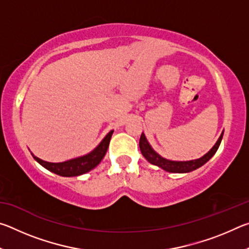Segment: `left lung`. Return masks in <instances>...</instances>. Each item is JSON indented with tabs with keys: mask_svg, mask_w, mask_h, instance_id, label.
<instances>
[{
	"mask_svg": "<svg viewBox=\"0 0 249 249\" xmlns=\"http://www.w3.org/2000/svg\"><path fill=\"white\" fill-rule=\"evenodd\" d=\"M223 138V133L216 142V144L213 146L208 154L204 155L203 157L196 160H190V161H171V160L165 159L156 153V151L151 148L150 145L147 142L144 133H142L140 138V148L144 157L148 160L150 163L156 165L161 168V169L166 170L168 172H176V174H182V172H190L192 170H196L201 166H203L206 161L213 157V155L216 153V150L220 147V144Z\"/></svg>",
	"mask_w": 249,
	"mask_h": 249,
	"instance_id": "left-lung-1",
	"label": "left lung"
}]
</instances>
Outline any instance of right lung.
<instances>
[{
	"label": "right lung",
	"mask_w": 249,
	"mask_h": 249,
	"mask_svg": "<svg viewBox=\"0 0 249 249\" xmlns=\"http://www.w3.org/2000/svg\"><path fill=\"white\" fill-rule=\"evenodd\" d=\"M112 134L113 130H111V132L104 137V140L100 142V145L96 147L94 150H92L90 154L82 156V157L68 160V161L48 162L44 161V160L39 159L38 157H35L34 155L33 157L37 162H39L41 166L45 167L46 169L53 172V174L62 177H74L83 175L95 168L101 162V160L103 159L108 148Z\"/></svg>",
	"instance_id": "obj_1"
}]
</instances>
